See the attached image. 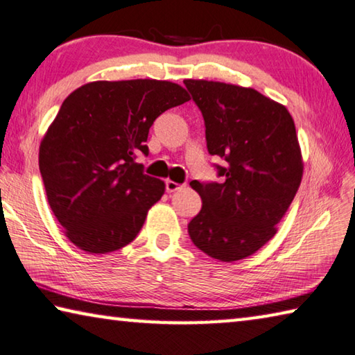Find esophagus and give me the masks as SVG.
Here are the masks:
<instances>
[{"mask_svg": "<svg viewBox=\"0 0 355 355\" xmlns=\"http://www.w3.org/2000/svg\"><path fill=\"white\" fill-rule=\"evenodd\" d=\"M182 189V184L172 182V180H166V191L167 192H173V191H178Z\"/></svg>", "mask_w": 355, "mask_h": 355, "instance_id": "esophagus-1", "label": "esophagus"}]
</instances>
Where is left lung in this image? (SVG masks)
Masks as SVG:
<instances>
[{
	"label": "left lung",
	"mask_w": 355,
	"mask_h": 355,
	"mask_svg": "<svg viewBox=\"0 0 355 355\" xmlns=\"http://www.w3.org/2000/svg\"><path fill=\"white\" fill-rule=\"evenodd\" d=\"M205 120L209 155L220 182L191 188L202 209L188 224L197 249L220 261L249 257L271 239L302 180V156L291 114L255 89L184 80Z\"/></svg>",
	"instance_id": "8db88e82"
}]
</instances>
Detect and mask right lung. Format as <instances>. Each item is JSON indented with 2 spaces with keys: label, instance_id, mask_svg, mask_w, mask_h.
I'll return each mask as SVG.
<instances>
[{
  "label": "right lung",
  "instance_id": "right-lung-1",
  "mask_svg": "<svg viewBox=\"0 0 355 355\" xmlns=\"http://www.w3.org/2000/svg\"><path fill=\"white\" fill-rule=\"evenodd\" d=\"M189 100L171 81H94L71 92L40 142L46 199L65 235L89 254L122 249L137 236L164 182L144 173L156 117Z\"/></svg>",
  "mask_w": 355,
  "mask_h": 355
}]
</instances>
